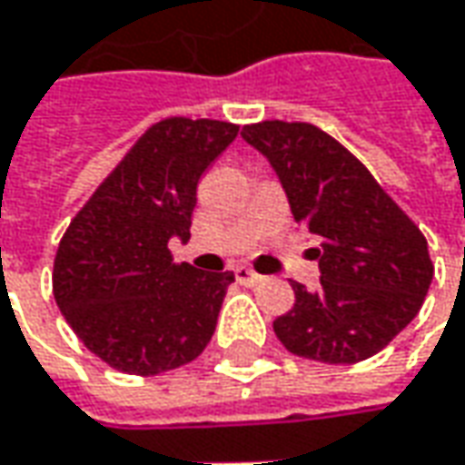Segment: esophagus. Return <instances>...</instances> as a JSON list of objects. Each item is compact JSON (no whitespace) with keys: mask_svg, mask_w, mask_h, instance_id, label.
<instances>
[{"mask_svg":"<svg viewBox=\"0 0 465 465\" xmlns=\"http://www.w3.org/2000/svg\"><path fill=\"white\" fill-rule=\"evenodd\" d=\"M233 275H236V281L242 282V285H257V282L264 281L260 272H254L247 264H239V267L233 270Z\"/></svg>","mask_w":465,"mask_h":465,"instance_id":"34e87169","label":"esophagus"}]
</instances>
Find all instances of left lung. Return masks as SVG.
<instances>
[{"instance_id": "left-lung-1", "label": "left lung", "mask_w": 465, "mask_h": 465, "mask_svg": "<svg viewBox=\"0 0 465 465\" xmlns=\"http://www.w3.org/2000/svg\"><path fill=\"white\" fill-rule=\"evenodd\" d=\"M242 136L281 177L296 223L322 239V285L291 282L296 303L272 322L288 352L329 365L381 352L420 313L435 264L420 226L358 156L312 123L262 121Z\"/></svg>"}]
</instances>
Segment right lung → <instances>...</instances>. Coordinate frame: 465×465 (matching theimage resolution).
Returning a JSON list of instances; mask_svg holds the SVG:
<instances>
[{"label":"right lung","instance_id":"obj_1","mask_svg":"<svg viewBox=\"0 0 465 465\" xmlns=\"http://www.w3.org/2000/svg\"><path fill=\"white\" fill-rule=\"evenodd\" d=\"M236 134L239 125L208 118L153 123L61 236L54 298L110 368L156 376L211 342L233 272L177 264L169 239H190L201 174Z\"/></svg>","mask_w":465,"mask_h":465}]
</instances>
